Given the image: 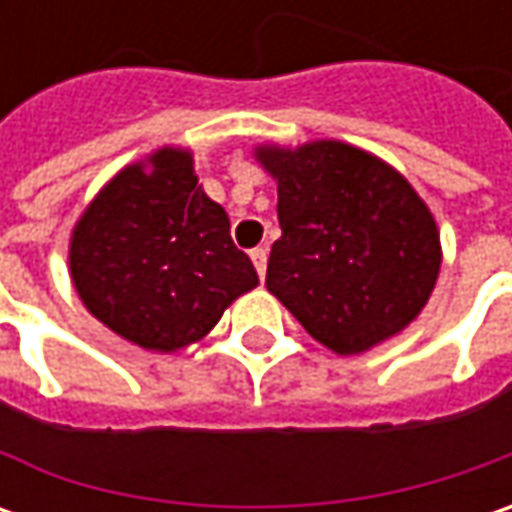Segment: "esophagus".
I'll list each match as a JSON object with an SVG mask.
<instances>
[{"instance_id":"esophagus-1","label":"esophagus","mask_w":512,"mask_h":512,"mask_svg":"<svg viewBox=\"0 0 512 512\" xmlns=\"http://www.w3.org/2000/svg\"><path fill=\"white\" fill-rule=\"evenodd\" d=\"M250 259H253V265H256V273L265 279V270H267V247H253L250 250Z\"/></svg>"}]
</instances>
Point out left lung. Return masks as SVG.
<instances>
[{
  "label": "left lung",
  "instance_id": "8db88e82",
  "mask_svg": "<svg viewBox=\"0 0 512 512\" xmlns=\"http://www.w3.org/2000/svg\"><path fill=\"white\" fill-rule=\"evenodd\" d=\"M256 156L279 182L282 236L270 247L267 290L342 356L410 325L433 293L442 247L407 179L344 142Z\"/></svg>",
  "mask_w": 512,
  "mask_h": 512
}]
</instances>
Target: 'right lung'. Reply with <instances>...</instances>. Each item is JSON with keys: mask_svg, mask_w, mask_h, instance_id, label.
Masks as SVG:
<instances>
[{"mask_svg": "<svg viewBox=\"0 0 512 512\" xmlns=\"http://www.w3.org/2000/svg\"><path fill=\"white\" fill-rule=\"evenodd\" d=\"M70 273L102 325L162 353L199 342L259 285L225 207L196 185L190 153L173 148L105 185L73 230Z\"/></svg>", "mask_w": 512, "mask_h": 512, "instance_id": "obj_1", "label": "right lung"}]
</instances>
